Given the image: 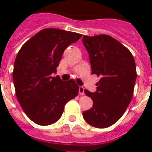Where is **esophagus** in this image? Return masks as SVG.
Masks as SVG:
<instances>
[{"label":"esophagus","mask_w":152,"mask_h":152,"mask_svg":"<svg viewBox=\"0 0 152 152\" xmlns=\"http://www.w3.org/2000/svg\"><path fill=\"white\" fill-rule=\"evenodd\" d=\"M79 94L80 95H84V88H83V87H80L79 88Z\"/></svg>","instance_id":"1"}]
</instances>
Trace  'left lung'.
I'll list each match as a JSON object with an SVG mask.
<instances>
[{"mask_svg":"<svg viewBox=\"0 0 152 152\" xmlns=\"http://www.w3.org/2000/svg\"><path fill=\"white\" fill-rule=\"evenodd\" d=\"M82 41L89 53L91 74L100 77L95 92L84 90L93 100V107L83 112V117L91 126L107 128L121 118L132 99L137 79L135 60L110 35H83Z\"/></svg>","mask_w":152,"mask_h":152,"instance_id":"1","label":"left lung"}]
</instances>
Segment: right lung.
<instances>
[{
	"mask_svg": "<svg viewBox=\"0 0 152 152\" xmlns=\"http://www.w3.org/2000/svg\"><path fill=\"white\" fill-rule=\"evenodd\" d=\"M82 34L46 28L26 42L15 57L12 78L15 95L23 110L39 125L59 120L65 104L77 96L79 86L74 80L62 81L52 76L64 50Z\"/></svg>",
	"mask_w": 152,
	"mask_h": 152,
	"instance_id": "add662e5",
	"label": "right lung"
}]
</instances>
